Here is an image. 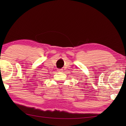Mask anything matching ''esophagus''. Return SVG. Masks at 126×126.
Wrapping results in <instances>:
<instances>
[{
  "instance_id": "esophagus-1",
  "label": "esophagus",
  "mask_w": 126,
  "mask_h": 126,
  "mask_svg": "<svg viewBox=\"0 0 126 126\" xmlns=\"http://www.w3.org/2000/svg\"><path fill=\"white\" fill-rule=\"evenodd\" d=\"M63 71V69H59L57 70V71H58V72H62Z\"/></svg>"
}]
</instances>
